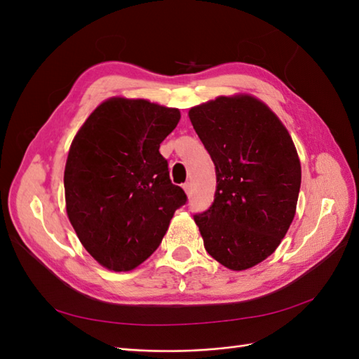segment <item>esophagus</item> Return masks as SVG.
<instances>
[{
  "label": "esophagus",
  "instance_id": "34e87169",
  "mask_svg": "<svg viewBox=\"0 0 359 359\" xmlns=\"http://www.w3.org/2000/svg\"><path fill=\"white\" fill-rule=\"evenodd\" d=\"M182 189L186 190V193L190 196V194H191V184H190V182H184V184H182Z\"/></svg>",
  "mask_w": 359,
  "mask_h": 359
}]
</instances>
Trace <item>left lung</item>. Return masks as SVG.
I'll list each match as a JSON object with an SVG mask.
<instances>
[{"mask_svg":"<svg viewBox=\"0 0 359 359\" xmlns=\"http://www.w3.org/2000/svg\"><path fill=\"white\" fill-rule=\"evenodd\" d=\"M215 166L214 202L194 214L217 262L243 271L262 262L295 217L301 165L286 127L252 95L219 97L189 112Z\"/></svg>","mask_w":359,"mask_h":359,"instance_id":"obj_1","label":"left lung"}]
</instances>
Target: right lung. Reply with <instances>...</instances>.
Instances as JSON below:
<instances>
[{
  "instance_id": "right-lung-1",
  "label": "right lung",
  "mask_w": 359,
  "mask_h": 359,
  "mask_svg": "<svg viewBox=\"0 0 359 359\" xmlns=\"http://www.w3.org/2000/svg\"><path fill=\"white\" fill-rule=\"evenodd\" d=\"M180 116L178 109L116 97L97 107L73 139L64 170L67 215L100 265L130 271L142 264L186 205L158 151Z\"/></svg>"
}]
</instances>
